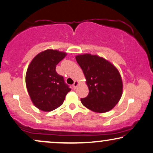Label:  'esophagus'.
<instances>
[{
	"instance_id": "obj_1",
	"label": "esophagus",
	"mask_w": 153,
	"mask_h": 153,
	"mask_svg": "<svg viewBox=\"0 0 153 153\" xmlns=\"http://www.w3.org/2000/svg\"><path fill=\"white\" fill-rule=\"evenodd\" d=\"M78 85H79V81H75L74 82V84H73V87H74V88H76Z\"/></svg>"
}]
</instances>
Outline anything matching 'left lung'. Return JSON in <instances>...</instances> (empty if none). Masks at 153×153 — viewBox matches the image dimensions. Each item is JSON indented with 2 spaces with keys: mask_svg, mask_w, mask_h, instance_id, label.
<instances>
[{
  "mask_svg": "<svg viewBox=\"0 0 153 153\" xmlns=\"http://www.w3.org/2000/svg\"><path fill=\"white\" fill-rule=\"evenodd\" d=\"M76 62L84 72L88 87V96L81 98L83 105L98 113L112 110L122 95L123 83L117 67L96 55L76 56Z\"/></svg>",
  "mask_w": 153,
  "mask_h": 153,
  "instance_id": "8db88e82",
  "label": "left lung"
}]
</instances>
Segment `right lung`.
Returning a JSON list of instances; mask_svg holds the SVG:
<instances>
[{
	"instance_id": "1",
	"label": "right lung",
	"mask_w": 153,
	"mask_h": 153,
	"mask_svg": "<svg viewBox=\"0 0 153 153\" xmlns=\"http://www.w3.org/2000/svg\"><path fill=\"white\" fill-rule=\"evenodd\" d=\"M67 55L65 52L48 49L36 55L26 73V86L33 105L51 112L62 105L71 89L56 72V65Z\"/></svg>"
}]
</instances>
